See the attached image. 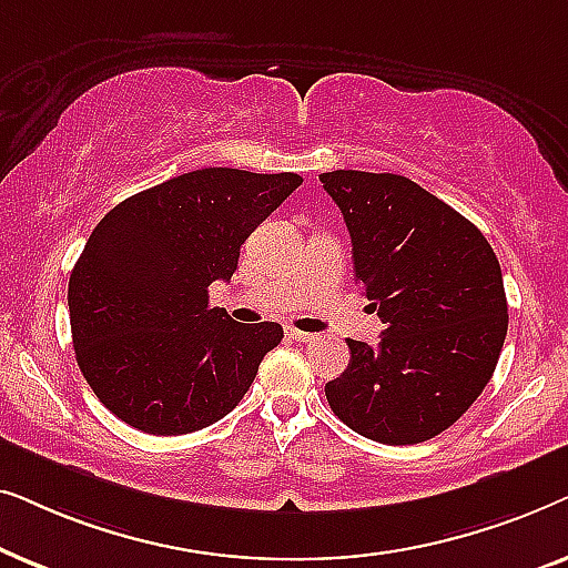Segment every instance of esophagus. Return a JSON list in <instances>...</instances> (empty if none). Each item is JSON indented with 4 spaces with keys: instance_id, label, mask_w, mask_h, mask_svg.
<instances>
[{
    "instance_id": "obj_1",
    "label": "esophagus",
    "mask_w": 568,
    "mask_h": 568,
    "mask_svg": "<svg viewBox=\"0 0 568 568\" xmlns=\"http://www.w3.org/2000/svg\"><path fill=\"white\" fill-rule=\"evenodd\" d=\"M286 336H290L292 341H302V344H310V341H315L313 333H305V331L294 328V325H286Z\"/></svg>"
}]
</instances>
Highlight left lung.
Segmentation results:
<instances>
[{"instance_id": "left-lung-1", "label": "left lung", "mask_w": 568, "mask_h": 568, "mask_svg": "<svg viewBox=\"0 0 568 568\" xmlns=\"http://www.w3.org/2000/svg\"><path fill=\"white\" fill-rule=\"evenodd\" d=\"M352 235L354 274L385 323L377 346L325 385L333 414L362 437L416 445L484 393L507 338L501 266L476 224L393 173L321 175Z\"/></svg>"}]
</instances>
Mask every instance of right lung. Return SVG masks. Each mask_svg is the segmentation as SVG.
I'll return each mask as SVG.
<instances>
[{
	"label": "right lung",
	"instance_id": "1",
	"mask_svg": "<svg viewBox=\"0 0 568 568\" xmlns=\"http://www.w3.org/2000/svg\"><path fill=\"white\" fill-rule=\"evenodd\" d=\"M302 185L297 173L204 168L113 206L69 276L72 344L100 403L139 432L173 437L243 400L278 323H235L209 305L240 245Z\"/></svg>",
	"mask_w": 568,
	"mask_h": 568
}]
</instances>
